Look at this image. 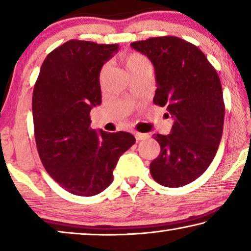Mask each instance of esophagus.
Masks as SVG:
<instances>
[{
	"label": "esophagus",
	"mask_w": 251,
	"mask_h": 251,
	"mask_svg": "<svg viewBox=\"0 0 251 251\" xmlns=\"http://www.w3.org/2000/svg\"><path fill=\"white\" fill-rule=\"evenodd\" d=\"M136 141H143V139H146L148 137V134H143V133H138V131H135L134 133Z\"/></svg>",
	"instance_id": "esophagus-1"
}]
</instances>
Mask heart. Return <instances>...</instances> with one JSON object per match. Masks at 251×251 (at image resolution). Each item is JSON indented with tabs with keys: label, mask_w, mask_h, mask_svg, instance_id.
Here are the masks:
<instances>
[{
	"label": "heart",
	"mask_w": 251,
	"mask_h": 251,
	"mask_svg": "<svg viewBox=\"0 0 251 251\" xmlns=\"http://www.w3.org/2000/svg\"><path fill=\"white\" fill-rule=\"evenodd\" d=\"M124 62H125L126 67L128 69L130 73H133V72L142 69V67H144V66L150 65V61H148L147 57L144 56L143 54L138 53V52H130L127 54L124 57ZM105 69H106V66H104L103 70H101V74H103Z\"/></svg>",
	"instance_id": "1"
}]
</instances>
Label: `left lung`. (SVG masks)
Returning a JSON list of instances; mask_svg holds the SVG:
<instances>
[{
	"label": "left lung",
	"mask_w": 251,
	"mask_h": 251,
	"mask_svg": "<svg viewBox=\"0 0 251 251\" xmlns=\"http://www.w3.org/2000/svg\"><path fill=\"white\" fill-rule=\"evenodd\" d=\"M151 59L157 90L154 104L174 118L169 135L154 136L160 152L151 163L155 181L181 187L209 167L223 135L225 103L219 76L196 45L177 36L133 42Z\"/></svg>",
	"instance_id": "8db88e82"
}]
</instances>
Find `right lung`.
I'll list each match as a JSON object with an SVG mask.
<instances>
[{"label":"right lung","mask_w":251,"mask_h":251,"mask_svg":"<svg viewBox=\"0 0 251 251\" xmlns=\"http://www.w3.org/2000/svg\"><path fill=\"white\" fill-rule=\"evenodd\" d=\"M118 44L70 40L45 57L34 85V136L50 176L76 196H94L113 181L118 158L135 144L126 131L97 134L91 109L101 103L100 72Z\"/></svg>","instance_id":"1"}]
</instances>
